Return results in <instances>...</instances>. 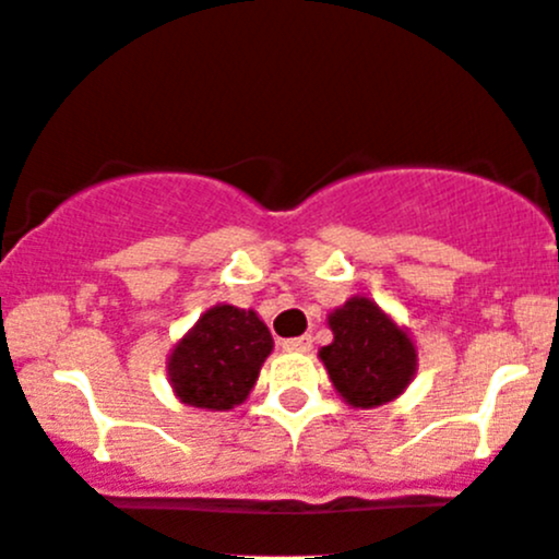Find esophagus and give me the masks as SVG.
<instances>
[{
    "instance_id": "34e87169",
    "label": "esophagus",
    "mask_w": 559,
    "mask_h": 559,
    "mask_svg": "<svg viewBox=\"0 0 559 559\" xmlns=\"http://www.w3.org/2000/svg\"><path fill=\"white\" fill-rule=\"evenodd\" d=\"M281 345H284V350H298V354H306V350L311 348V336L309 334L292 336V340H284Z\"/></svg>"
}]
</instances>
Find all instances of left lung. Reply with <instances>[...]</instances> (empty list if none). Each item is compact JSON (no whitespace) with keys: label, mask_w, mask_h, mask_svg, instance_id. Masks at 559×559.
<instances>
[{"label":"left lung","mask_w":559,"mask_h":559,"mask_svg":"<svg viewBox=\"0 0 559 559\" xmlns=\"http://www.w3.org/2000/svg\"><path fill=\"white\" fill-rule=\"evenodd\" d=\"M334 334L320 361L340 399L354 409H376L404 395L417 373V348L376 300L354 295L329 314Z\"/></svg>","instance_id":"obj_1"}]
</instances>
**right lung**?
I'll return each mask as SVG.
<instances>
[{"label":"right lung","mask_w":559,"mask_h":559,"mask_svg":"<svg viewBox=\"0 0 559 559\" xmlns=\"http://www.w3.org/2000/svg\"><path fill=\"white\" fill-rule=\"evenodd\" d=\"M270 354L273 334L253 309L211 306L169 350L175 399L192 409H234L248 401Z\"/></svg>","instance_id":"obj_1"}]
</instances>
